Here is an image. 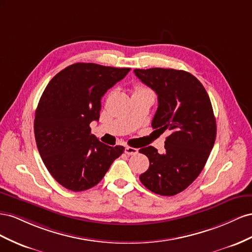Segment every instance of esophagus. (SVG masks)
Wrapping results in <instances>:
<instances>
[{
	"label": "esophagus",
	"mask_w": 252,
	"mask_h": 252,
	"mask_svg": "<svg viewBox=\"0 0 252 252\" xmlns=\"http://www.w3.org/2000/svg\"><path fill=\"white\" fill-rule=\"evenodd\" d=\"M125 153L126 155H135V154L138 153V149H135V148H132V147H126Z\"/></svg>",
	"instance_id": "1"
}]
</instances>
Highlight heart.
<instances>
[{
    "label": "heart",
    "instance_id": "b5f03b06",
    "mask_svg": "<svg viewBox=\"0 0 252 252\" xmlns=\"http://www.w3.org/2000/svg\"><path fill=\"white\" fill-rule=\"evenodd\" d=\"M146 89L145 88H142V86H136L135 88V92H141V91H145ZM134 92V93H135Z\"/></svg>",
    "mask_w": 252,
    "mask_h": 252
}]
</instances>
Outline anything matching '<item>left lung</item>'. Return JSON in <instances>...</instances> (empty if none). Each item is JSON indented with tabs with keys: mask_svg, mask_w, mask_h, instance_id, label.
Listing matches in <instances>:
<instances>
[{
	"mask_svg": "<svg viewBox=\"0 0 252 252\" xmlns=\"http://www.w3.org/2000/svg\"><path fill=\"white\" fill-rule=\"evenodd\" d=\"M134 73L157 94L152 127L170 132L163 154L152 146L139 150L150 161L139 179L156 194L175 195L195 181L213 148L217 122L210 98L188 71L154 67L134 69Z\"/></svg>",
	"mask_w": 252,
	"mask_h": 252,
	"instance_id": "1",
	"label": "left lung"
}]
</instances>
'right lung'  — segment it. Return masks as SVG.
<instances>
[{"label":"right lung","mask_w":252,"mask_h":252,"mask_svg":"<svg viewBox=\"0 0 252 252\" xmlns=\"http://www.w3.org/2000/svg\"><path fill=\"white\" fill-rule=\"evenodd\" d=\"M131 68L75 63L49 81L34 116V137L39 153L52 176L74 192L96 186L122 146L110 147L91 133L98 121L101 98Z\"/></svg>","instance_id":"right-lung-1"}]
</instances>
